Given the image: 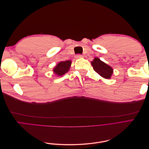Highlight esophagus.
I'll return each mask as SVG.
<instances>
[{"label": "esophagus", "instance_id": "obj_1", "mask_svg": "<svg viewBox=\"0 0 149 149\" xmlns=\"http://www.w3.org/2000/svg\"><path fill=\"white\" fill-rule=\"evenodd\" d=\"M83 57V56L82 55H81V54H78V55H76V58H81Z\"/></svg>", "mask_w": 149, "mask_h": 149}]
</instances>
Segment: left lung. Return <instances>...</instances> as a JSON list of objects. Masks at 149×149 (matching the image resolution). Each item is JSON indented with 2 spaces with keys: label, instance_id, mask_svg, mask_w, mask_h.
I'll return each instance as SVG.
<instances>
[{
  "label": "left lung",
  "instance_id": "1",
  "mask_svg": "<svg viewBox=\"0 0 149 149\" xmlns=\"http://www.w3.org/2000/svg\"><path fill=\"white\" fill-rule=\"evenodd\" d=\"M91 65L94 70L104 78L109 79L113 73V70L112 68L101 61L98 58H94L91 62Z\"/></svg>",
  "mask_w": 149,
  "mask_h": 149
}]
</instances>
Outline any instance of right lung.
I'll use <instances>...</instances> for the list:
<instances>
[{"mask_svg": "<svg viewBox=\"0 0 149 149\" xmlns=\"http://www.w3.org/2000/svg\"><path fill=\"white\" fill-rule=\"evenodd\" d=\"M71 63V61H61L58 63L56 66L54 68L53 71L55 73L58 74V76H61L66 73V72L69 70Z\"/></svg>", "mask_w": 149, "mask_h": 149, "instance_id": "add662e5", "label": "right lung"}]
</instances>
